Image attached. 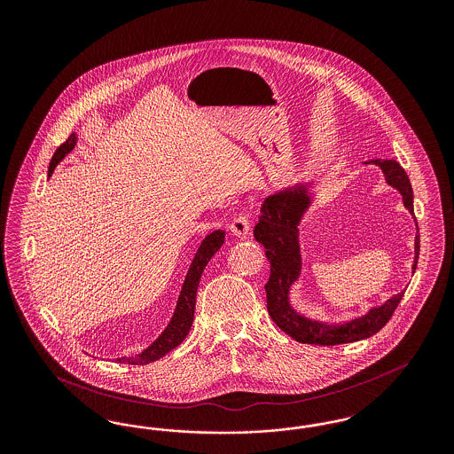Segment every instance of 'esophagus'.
<instances>
[{
	"instance_id": "esophagus-1",
	"label": "esophagus",
	"mask_w": 454,
	"mask_h": 454,
	"mask_svg": "<svg viewBox=\"0 0 454 454\" xmlns=\"http://www.w3.org/2000/svg\"><path fill=\"white\" fill-rule=\"evenodd\" d=\"M230 230H231V233H233L235 237H247L248 231H250V219H248V216H245V215H239V216L235 217V219L231 221Z\"/></svg>"
}]
</instances>
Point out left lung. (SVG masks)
<instances>
[{"instance_id":"left-lung-1","label":"left lung","mask_w":454,"mask_h":454,"mask_svg":"<svg viewBox=\"0 0 454 454\" xmlns=\"http://www.w3.org/2000/svg\"><path fill=\"white\" fill-rule=\"evenodd\" d=\"M363 165H376L383 175L385 182L402 195L403 206L413 216V192L411 180L405 170L395 160L372 158L363 161ZM313 191V180L300 182L287 187L270 197H267L260 207V217L254 237L263 245L265 257L270 263V278L265 284L267 309L274 324L286 332L289 337L301 344L317 346H339L357 342L374 335L388 324L398 302L402 301L405 291L391 296L381 306L367 309V313L347 320L342 324H326L320 320H311L298 313L289 301L291 287L300 281L302 270L301 245H300V224L302 217L317 197ZM415 219V217H413ZM417 226V221H415ZM420 252L419 226L413 245V265L411 272L417 269V260Z\"/></svg>"}]
</instances>
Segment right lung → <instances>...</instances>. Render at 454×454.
Listing matches in <instances>:
<instances>
[{
    "label": "right lung",
    "mask_w": 454,
    "mask_h": 454,
    "mask_svg": "<svg viewBox=\"0 0 454 454\" xmlns=\"http://www.w3.org/2000/svg\"><path fill=\"white\" fill-rule=\"evenodd\" d=\"M74 145H76V134H71L66 139V143H63L54 153V156L49 163V170H47L49 176L54 173V168L61 163V160L65 158L66 154L73 152ZM224 235H226L224 230H216L200 241V245L195 252L194 259H192V263L187 270L185 281L182 284V291L178 294L172 320L168 322L167 328L158 335V339L153 342L152 346L146 347L143 352H139L136 356L117 359L119 363L143 366V364H148L153 361H158L160 357L167 356L172 348L182 344V340L187 337V333L192 326V322H194L195 296H197V287H199L200 276H202L207 262L213 259V255L223 247Z\"/></svg>",
    "instance_id": "1"
}]
</instances>
